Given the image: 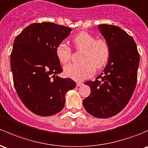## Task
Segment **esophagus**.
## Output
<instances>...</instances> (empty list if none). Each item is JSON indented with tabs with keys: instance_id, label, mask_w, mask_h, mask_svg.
Returning a JSON list of instances; mask_svg holds the SVG:
<instances>
[{
	"instance_id": "obj_1",
	"label": "esophagus",
	"mask_w": 148,
	"mask_h": 148,
	"mask_svg": "<svg viewBox=\"0 0 148 148\" xmlns=\"http://www.w3.org/2000/svg\"><path fill=\"white\" fill-rule=\"evenodd\" d=\"M84 84L83 83H81V82H77V86H82V85H83Z\"/></svg>"
}]
</instances>
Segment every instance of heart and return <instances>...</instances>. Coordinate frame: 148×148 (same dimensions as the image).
Instances as JSON below:
<instances>
[{
    "label": "heart",
    "instance_id": "b5f03b06",
    "mask_svg": "<svg viewBox=\"0 0 148 148\" xmlns=\"http://www.w3.org/2000/svg\"><path fill=\"white\" fill-rule=\"evenodd\" d=\"M74 47L82 50L80 56L81 62L71 63L64 68V74L76 81H83L91 77L94 69L103 67L109 58V46L102 39L96 40L86 32H81L72 39ZM55 53L59 62L66 64L71 59V51L67 45L61 42L57 46Z\"/></svg>",
    "mask_w": 148,
    "mask_h": 148
}]
</instances>
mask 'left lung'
Returning <instances> with one entry per match:
<instances>
[{
  "label": "left lung",
  "instance_id": "obj_1",
  "mask_svg": "<svg viewBox=\"0 0 148 148\" xmlns=\"http://www.w3.org/2000/svg\"><path fill=\"white\" fill-rule=\"evenodd\" d=\"M109 46L105 69L94 82H86L91 94L83 100L86 111L100 119L115 116L130 101L137 82L140 55L136 42L125 31L111 25H98Z\"/></svg>",
  "mask_w": 148,
  "mask_h": 148
}]
</instances>
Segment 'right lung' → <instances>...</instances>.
Listing matches in <instances>:
<instances>
[{"mask_svg":"<svg viewBox=\"0 0 148 148\" xmlns=\"http://www.w3.org/2000/svg\"><path fill=\"white\" fill-rule=\"evenodd\" d=\"M71 31L55 23H33L14 40L10 66L15 90L24 105L38 116L61 111L65 95L76 86L72 79L57 76L62 68L55 53L57 46Z\"/></svg>","mask_w":148,"mask_h":148,"instance_id":"1","label":"right lung"}]
</instances>
